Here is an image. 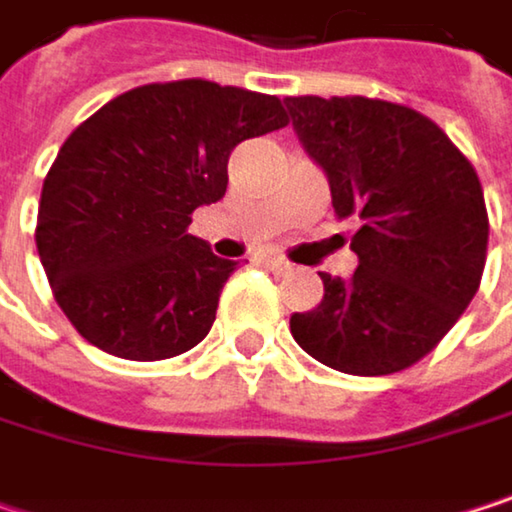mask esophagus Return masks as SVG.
I'll use <instances>...</instances> for the list:
<instances>
[{
	"label": "esophagus",
	"mask_w": 512,
	"mask_h": 512,
	"mask_svg": "<svg viewBox=\"0 0 512 512\" xmlns=\"http://www.w3.org/2000/svg\"><path fill=\"white\" fill-rule=\"evenodd\" d=\"M266 266H269L275 275H284V272H290V269H293V266H290V260H284V257H269V260H266Z\"/></svg>",
	"instance_id": "esophagus-1"
}]
</instances>
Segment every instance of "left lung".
Returning <instances> with one entry per match:
<instances>
[{
    "label": "left lung",
    "instance_id": "obj_1",
    "mask_svg": "<svg viewBox=\"0 0 512 512\" xmlns=\"http://www.w3.org/2000/svg\"><path fill=\"white\" fill-rule=\"evenodd\" d=\"M293 130L358 219L350 281L323 278V302L290 317L320 364L388 376L433 353L474 299L489 216L468 156L427 115L370 97H287Z\"/></svg>",
    "mask_w": 512,
    "mask_h": 512
}]
</instances>
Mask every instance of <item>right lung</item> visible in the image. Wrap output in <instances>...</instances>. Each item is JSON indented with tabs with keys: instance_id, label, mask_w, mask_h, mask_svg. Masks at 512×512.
Listing matches in <instances>:
<instances>
[{
	"instance_id": "obj_1",
	"label": "right lung",
	"mask_w": 512,
	"mask_h": 512,
	"mask_svg": "<svg viewBox=\"0 0 512 512\" xmlns=\"http://www.w3.org/2000/svg\"><path fill=\"white\" fill-rule=\"evenodd\" d=\"M281 127L272 94L177 79L118 94L64 139L35 243L58 308L88 344L162 361L207 338L237 263L186 228L225 195L231 151Z\"/></svg>"
}]
</instances>
